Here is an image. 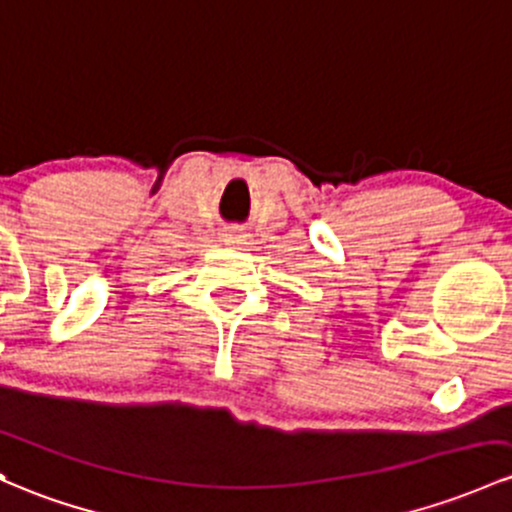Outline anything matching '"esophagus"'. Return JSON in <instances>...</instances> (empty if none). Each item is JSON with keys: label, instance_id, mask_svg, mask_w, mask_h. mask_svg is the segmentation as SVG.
<instances>
[{"label": "esophagus", "instance_id": "obj_1", "mask_svg": "<svg viewBox=\"0 0 512 512\" xmlns=\"http://www.w3.org/2000/svg\"><path fill=\"white\" fill-rule=\"evenodd\" d=\"M223 240H225V245L238 247V245H242V240H245V235H242L240 230H228V233L223 235Z\"/></svg>", "mask_w": 512, "mask_h": 512}]
</instances>
